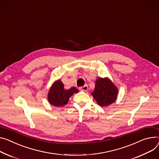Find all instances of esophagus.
Wrapping results in <instances>:
<instances>
[{
    "label": "esophagus",
    "mask_w": 159,
    "mask_h": 159,
    "mask_svg": "<svg viewBox=\"0 0 159 159\" xmlns=\"http://www.w3.org/2000/svg\"><path fill=\"white\" fill-rule=\"evenodd\" d=\"M88 89H89V88H88L87 85H84V86L81 87L80 88V90H82V91H84V92L87 91Z\"/></svg>",
    "instance_id": "obj_1"
}]
</instances>
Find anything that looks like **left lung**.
<instances>
[{
    "label": "left lung",
    "instance_id": "8db88e82",
    "mask_svg": "<svg viewBox=\"0 0 159 159\" xmlns=\"http://www.w3.org/2000/svg\"><path fill=\"white\" fill-rule=\"evenodd\" d=\"M91 94L99 106H107L116 101L118 89L109 78H99L96 80L95 90Z\"/></svg>",
    "mask_w": 159,
    "mask_h": 159
}]
</instances>
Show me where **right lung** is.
<instances>
[{
  "label": "right lung",
  "mask_w": 159,
  "mask_h": 159,
  "mask_svg": "<svg viewBox=\"0 0 159 159\" xmlns=\"http://www.w3.org/2000/svg\"><path fill=\"white\" fill-rule=\"evenodd\" d=\"M78 92L79 90L75 87L66 90L63 83L58 80L53 83L49 90L48 100L52 105L55 107H62L67 104L70 97Z\"/></svg>",
  "instance_id": "1"
}]
</instances>
